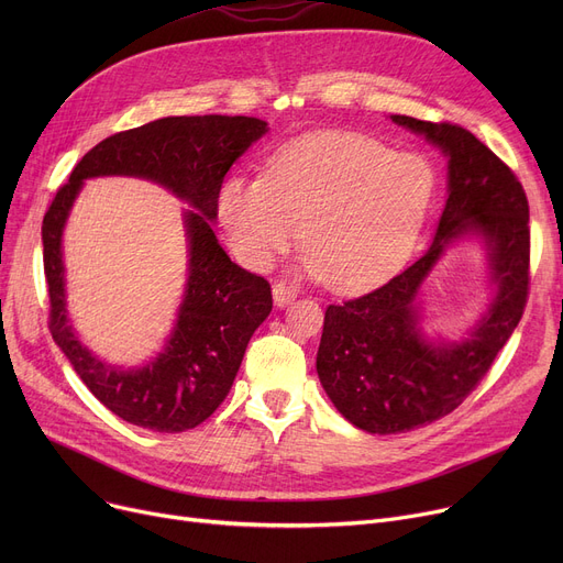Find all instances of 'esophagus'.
Here are the masks:
<instances>
[{
    "label": "esophagus",
    "instance_id": "obj_1",
    "mask_svg": "<svg viewBox=\"0 0 563 563\" xmlns=\"http://www.w3.org/2000/svg\"><path fill=\"white\" fill-rule=\"evenodd\" d=\"M272 294H274V303H276L278 308H285V306H289L294 299H297V291H294L287 283H276L274 289H272Z\"/></svg>",
    "mask_w": 563,
    "mask_h": 563
}]
</instances>
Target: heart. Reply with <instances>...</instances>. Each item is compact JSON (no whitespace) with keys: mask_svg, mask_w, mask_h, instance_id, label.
<instances>
[{"mask_svg":"<svg viewBox=\"0 0 563 563\" xmlns=\"http://www.w3.org/2000/svg\"><path fill=\"white\" fill-rule=\"evenodd\" d=\"M435 194V168L418 153L351 132L294 139L272 155L264 177L232 175L217 212L228 246L251 269L301 240L303 272L335 291L388 278L416 249Z\"/></svg>","mask_w":563,"mask_h":563,"instance_id":"heart-1","label":"heart"}]
</instances>
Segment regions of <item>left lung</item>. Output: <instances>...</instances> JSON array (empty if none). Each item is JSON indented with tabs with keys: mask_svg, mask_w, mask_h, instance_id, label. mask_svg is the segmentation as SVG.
<instances>
[{
	"mask_svg": "<svg viewBox=\"0 0 563 563\" xmlns=\"http://www.w3.org/2000/svg\"><path fill=\"white\" fill-rule=\"evenodd\" d=\"M390 121L448 157L445 210L418 262L365 297L327 308L317 351L333 406L378 435L431 424L461 406L516 331L529 285V205L514 170L459 125L397 113ZM470 235L487 251L492 301L465 339H429L419 289L446 249Z\"/></svg>",
	"mask_w": 563,
	"mask_h": 563,
	"instance_id": "8db88e82",
	"label": "left lung"
}]
</instances>
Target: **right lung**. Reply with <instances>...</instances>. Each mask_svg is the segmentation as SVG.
<instances>
[{
  "instance_id": "add662e5",
  "label": "right lung",
  "mask_w": 563,
  "mask_h": 563,
  "mask_svg": "<svg viewBox=\"0 0 563 563\" xmlns=\"http://www.w3.org/2000/svg\"><path fill=\"white\" fill-rule=\"evenodd\" d=\"M269 128L251 115H168L100 141L73 168L43 219V264L49 331L73 369L111 412L159 433L198 427L221 406L244 351L269 317L272 287L234 264L212 230L217 198L230 166ZM141 176L190 205L188 283L174 331L155 360L139 368L100 362L74 333L65 301L63 228L91 176Z\"/></svg>"
}]
</instances>
